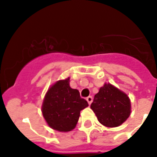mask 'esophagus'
Here are the masks:
<instances>
[{
  "mask_svg": "<svg viewBox=\"0 0 157 157\" xmlns=\"http://www.w3.org/2000/svg\"><path fill=\"white\" fill-rule=\"evenodd\" d=\"M86 100L88 102L89 105H90L91 103H92V101H93V97H92V96H89V97L86 98Z\"/></svg>",
  "mask_w": 157,
  "mask_h": 157,
  "instance_id": "esophagus-1",
  "label": "esophagus"
}]
</instances>
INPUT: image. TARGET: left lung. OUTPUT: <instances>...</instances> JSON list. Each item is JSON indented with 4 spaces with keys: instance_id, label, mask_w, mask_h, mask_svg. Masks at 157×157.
I'll list each match as a JSON object with an SVG mask.
<instances>
[{
    "instance_id": "8db88e82",
    "label": "left lung",
    "mask_w": 157,
    "mask_h": 157,
    "mask_svg": "<svg viewBox=\"0 0 157 157\" xmlns=\"http://www.w3.org/2000/svg\"><path fill=\"white\" fill-rule=\"evenodd\" d=\"M90 107L98 121L107 127L119 126L130 115L129 97L111 84L99 89Z\"/></svg>"
}]
</instances>
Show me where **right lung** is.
Segmentation results:
<instances>
[{"label": "right lung", "instance_id": "obj_1", "mask_svg": "<svg viewBox=\"0 0 157 157\" xmlns=\"http://www.w3.org/2000/svg\"><path fill=\"white\" fill-rule=\"evenodd\" d=\"M88 106L79 91L70 87L67 78L49 89L43 102V117L52 129L67 132L75 128L80 112Z\"/></svg>", "mask_w": 157, "mask_h": 157}]
</instances>
